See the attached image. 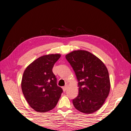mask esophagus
Here are the masks:
<instances>
[{"instance_id": "esophagus-1", "label": "esophagus", "mask_w": 131, "mask_h": 131, "mask_svg": "<svg viewBox=\"0 0 131 131\" xmlns=\"http://www.w3.org/2000/svg\"><path fill=\"white\" fill-rule=\"evenodd\" d=\"M62 88H63V91L64 92H65V91H66V90H67V88H68V86H67V85H66V86H65V87H63Z\"/></svg>"}]
</instances>
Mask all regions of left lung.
Returning a JSON list of instances; mask_svg holds the SVG:
<instances>
[{"instance_id": "8db88e82", "label": "left lung", "mask_w": 131, "mask_h": 131, "mask_svg": "<svg viewBox=\"0 0 131 131\" xmlns=\"http://www.w3.org/2000/svg\"><path fill=\"white\" fill-rule=\"evenodd\" d=\"M65 57L79 81V95L73 100L74 107L85 114L95 112L102 106L110 92L107 68L100 59L85 50L73 51Z\"/></svg>"}]
</instances>
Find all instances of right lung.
I'll return each mask as SVG.
<instances>
[{
	"label": "right lung",
	"mask_w": 131,
	"mask_h": 131,
	"mask_svg": "<svg viewBox=\"0 0 131 131\" xmlns=\"http://www.w3.org/2000/svg\"><path fill=\"white\" fill-rule=\"evenodd\" d=\"M61 54H48L38 58L24 71L21 88L27 102L33 109L40 113L53 109L63 90L57 85L52 72L55 63Z\"/></svg>",
	"instance_id": "add662e5"
}]
</instances>
